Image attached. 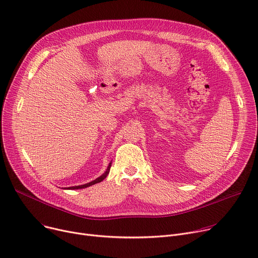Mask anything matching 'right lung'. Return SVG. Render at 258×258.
Masks as SVG:
<instances>
[{
    "instance_id": "right-lung-1",
    "label": "right lung",
    "mask_w": 258,
    "mask_h": 258,
    "mask_svg": "<svg viewBox=\"0 0 258 258\" xmlns=\"http://www.w3.org/2000/svg\"><path fill=\"white\" fill-rule=\"evenodd\" d=\"M110 166H111V163H109L108 164V166H107V169L105 170V172L102 174V175H100L99 177H97L96 180H94V181H92V182H90V183H88V184H85V185H81V186H74V187H69V188H66V189H69V190H73V189H83V188H87V187H90V186H92V185H95V184H97V183H100L101 181H103L105 177L107 176V174L109 173V170H110Z\"/></svg>"
}]
</instances>
